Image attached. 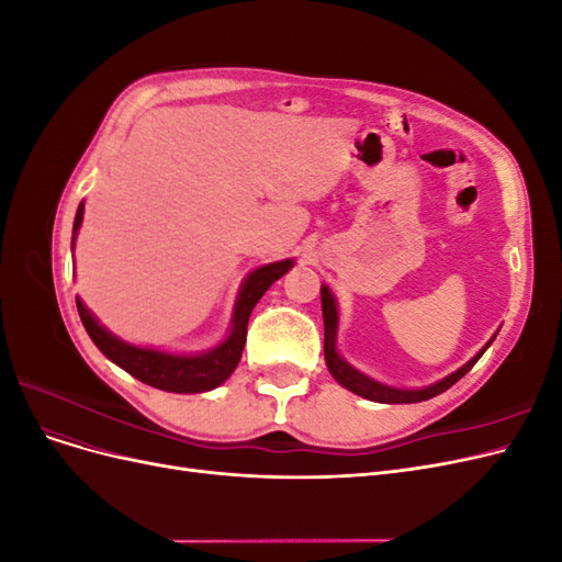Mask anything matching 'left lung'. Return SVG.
<instances>
[{
	"mask_svg": "<svg viewBox=\"0 0 562 562\" xmlns=\"http://www.w3.org/2000/svg\"><path fill=\"white\" fill-rule=\"evenodd\" d=\"M321 310H323V328H326V339H323V353H326V366L330 370V375L342 384L345 389L353 391L356 396H363L368 401H378V403H419V401H429L438 394H443L446 389H450L454 382L462 380L467 372L475 366V361L481 359V356L485 353V349L492 345V337L490 342L473 356V359L469 363H464L459 370H454L452 375L438 380L436 384H429L424 389H396V386H386L382 382H375L372 378L363 375V372H359L356 368H351L342 356H339L337 351V302L330 293L328 285H321Z\"/></svg>",
	"mask_w": 562,
	"mask_h": 562,
	"instance_id": "1",
	"label": "left lung"
}]
</instances>
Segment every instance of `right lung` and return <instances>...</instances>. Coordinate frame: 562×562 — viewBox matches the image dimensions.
Here are the masks:
<instances>
[{"instance_id":"add662e5","label":"right lung","mask_w":562,"mask_h":562,"mask_svg":"<svg viewBox=\"0 0 562 562\" xmlns=\"http://www.w3.org/2000/svg\"><path fill=\"white\" fill-rule=\"evenodd\" d=\"M83 220V201L79 203L77 215H75V227H72V248H75V236L81 227ZM295 265V260H281L271 262L265 267H258L246 277L239 297H236V307L232 316V328L225 337V342L217 347L203 351V353H168L159 349H147V347H135L112 335L105 326H100L98 318L87 310L77 297V312L79 318L87 328L93 345L103 351L112 363L124 368L128 375L140 380L149 386L161 389V391H173V394H199V391H211L223 384L234 368L239 366L241 353L246 347V330H248V318L255 304L267 293V288L279 281L288 269Z\"/></svg>"}]
</instances>
